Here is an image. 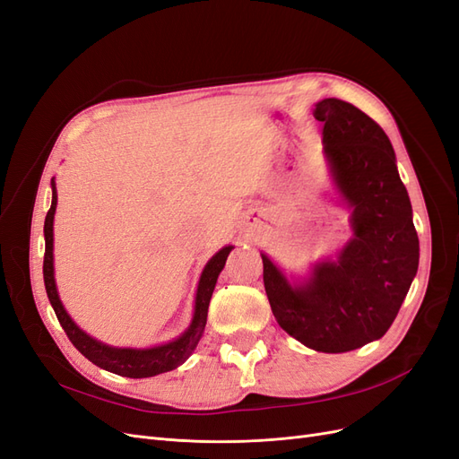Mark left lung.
<instances>
[{
	"label": "left lung",
	"mask_w": 459,
	"mask_h": 459,
	"mask_svg": "<svg viewBox=\"0 0 459 459\" xmlns=\"http://www.w3.org/2000/svg\"><path fill=\"white\" fill-rule=\"evenodd\" d=\"M324 122V152L352 208V239L337 260L319 262L290 285L262 253L264 287L277 324L317 352H349L381 339L418 273L420 239L394 149L377 122L329 97L314 108Z\"/></svg>",
	"instance_id": "obj_1"
}]
</instances>
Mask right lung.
I'll return each instance as SVG.
<instances>
[{
    "instance_id": "obj_1",
    "label": "right lung",
    "mask_w": 459,
    "mask_h": 459,
    "mask_svg": "<svg viewBox=\"0 0 459 459\" xmlns=\"http://www.w3.org/2000/svg\"><path fill=\"white\" fill-rule=\"evenodd\" d=\"M53 187V199L51 208L46 216L44 224V235H46V255H44V283L48 290V299L51 307L57 316L61 327L65 329L66 337L76 349L84 354L91 364L100 366L110 373L122 375V377H132V379H143L152 377V375H159L164 371H172L178 366H182L186 359L195 351L197 342L203 337V331L206 325V314H208V304H211L212 290L216 287V280L220 272L224 270V264L228 260V255L231 253V245L224 247L218 251L211 260L206 262V266L201 273L199 287H197V297H195V314H193L191 325L184 333L182 337L176 341H170L160 346H152V349H115V346L103 344L90 337L88 333L82 331L71 316L66 314L63 302L57 293V285H55V275H53V216L55 208H57V189H55V182L51 179Z\"/></svg>"
}]
</instances>
